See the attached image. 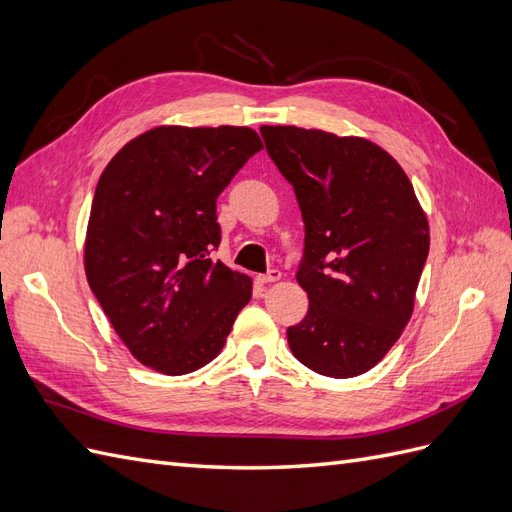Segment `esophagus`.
<instances>
[{
    "mask_svg": "<svg viewBox=\"0 0 512 512\" xmlns=\"http://www.w3.org/2000/svg\"><path fill=\"white\" fill-rule=\"evenodd\" d=\"M256 280H258V284H273V282H280V280H282V273L277 271V269H271V271H267V273L258 275Z\"/></svg>",
    "mask_w": 512,
    "mask_h": 512,
    "instance_id": "1",
    "label": "esophagus"
}]
</instances>
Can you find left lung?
Segmentation results:
<instances>
[{
	"label": "left lung",
	"instance_id": "1",
	"mask_svg": "<svg viewBox=\"0 0 512 512\" xmlns=\"http://www.w3.org/2000/svg\"><path fill=\"white\" fill-rule=\"evenodd\" d=\"M305 224L297 282L305 318L288 346L316 374L354 378L378 365L414 312L429 222L404 168L361 136L262 126Z\"/></svg>",
	"mask_w": 512,
	"mask_h": 512
}]
</instances>
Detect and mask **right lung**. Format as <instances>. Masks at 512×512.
I'll use <instances>...</instances> for the list:
<instances>
[{
    "mask_svg": "<svg viewBox=\"0 0 512 512\" xmlns=\"http://www.w3.org/2000/svg\"><path fill=\"white\" fill-rule=\"evenodd\" d=\"M262 149L252 128L160 126L106 164L85 235L87 282L136 361L166 376L205 367L252 299L213 260L215 200Z\"/></svg>",
    "mask_w": 512,
    "mask_h": 512,
    "instance_id": "right-lung-1",
    "label": "right lung"
}]
</instances>
